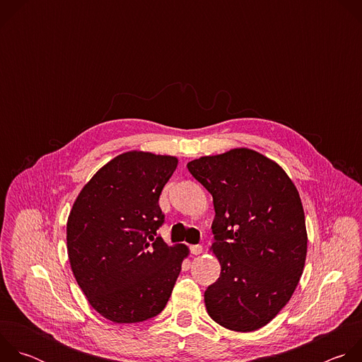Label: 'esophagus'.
<instances>
[{"label":"esophagus","mask_w":362,"mask_h":362,"mask_svg":"<svg viewBox=\"0 0 362 362\" xmlns=\"http://www.w3.org/2000/svg\"><path fill=\"white\" fill-rule=\"evenodd\" d=\"M190 252L193 255H200L203 252V246L202 245H193V246H190Z\"/></svg>","instance_id":"34e87169"}]
</instances>
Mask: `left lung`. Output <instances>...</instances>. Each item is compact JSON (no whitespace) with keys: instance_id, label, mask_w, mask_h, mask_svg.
Returning a JSON list of instances; mask_svg holds the SVG:
<instances>
[{"instance_id":"8db88e82","label":"left lung","mask_w":362,"mask_h":362,"mask_svg":"<svg viewBox=\"0 0 362 362\" xmlns=\"http://www.w3.org/2000/svg\"><path fill=\"white\" fill-rule=\"evenodd\" d=\"M214 197L211 252L221 276L204 291L209 317L252 332L269 324L291 299L306 259V226L296 186L262 153L236 147L187 163Z\"/></svg>"}]
</instances>
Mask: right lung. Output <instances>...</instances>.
Masks as SVG:
<instances>
[{"label": "right lung", "instance_id": "add662e5", "mask_svg": "<svg viewBox=\"0 0 362 362\" xmlns=\"http://www.w3.org/2000/svg\"><path fill=\"white\" fill-rule=\"evenodd\" d=\"M177 158L130 150L100 168L67 219V253L88 303L106 320L136 324L159 315L173 291L186 245L169 246L159 196Z\"/></svg>", "mask_w": 362, "mask_h": 362}]
</instances>
